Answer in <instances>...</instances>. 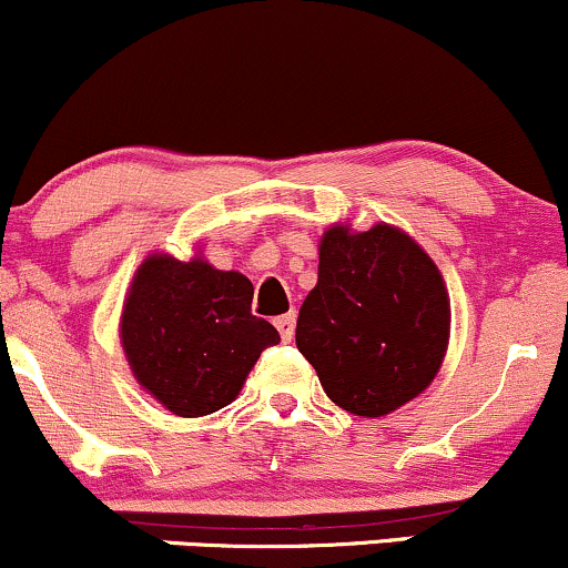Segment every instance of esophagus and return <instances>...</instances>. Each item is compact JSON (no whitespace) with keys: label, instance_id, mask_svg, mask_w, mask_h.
Instances as JSON below:
<instances>
[{"label":"esophagus","instance_id":"1","mask_svg":"<svg viewBox=\"0 0 568 568\" xmlns=\"http://www.w3.org/2000/svg\"><path fill=\"white\" fill-rule=\"evenodd\" d=\"M275 325H277V331H280V338H283V342H291L293 331H296V312H288V315H280L277 321H275Z\"/></svg>","mask_w":568,"mask_h":568}]
</instances>
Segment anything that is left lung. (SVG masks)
I'll use <instances>...</instances> for the list:
<instances>
[{
    "instance_id": "1",
    "label": "left lung",
    "mask_w": 568,
    "mask_h": 568,
    "mask_svg": "<svg viewBox=\"0 0 568 568\" xmlns=\"http://www.w3.org/2000/svg\"><path fill=\"white\" fill-rule=\"evenodd\" d=\"M448 325L438 266L408 234L387 224L325 232L317 285L298 310L296 347L336 406L384 416L419 395L438 374Z\"/></svg>"
}]
</instances>
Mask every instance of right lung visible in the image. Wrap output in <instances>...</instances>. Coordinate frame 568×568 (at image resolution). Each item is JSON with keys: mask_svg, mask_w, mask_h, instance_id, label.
<instances>
[{"mask_svg": "<svg viewBox=\"0 0 568 568\" xmlns=\"http://www.w3.org/2000/svg\"><path fill=\"white\" fill-rule=\"evenodd\" d=\"M251 302L240 272L149 256L122 312V347L141 387L179 416L230 406L258 355L280 342Z\"/></svg>", "mask_w": 568, "mask_h": 568, "instance_id": "1", "label": "right lung"}]
</instances>
